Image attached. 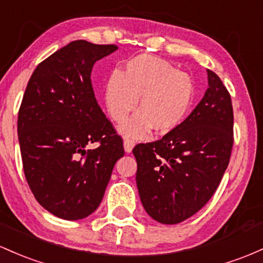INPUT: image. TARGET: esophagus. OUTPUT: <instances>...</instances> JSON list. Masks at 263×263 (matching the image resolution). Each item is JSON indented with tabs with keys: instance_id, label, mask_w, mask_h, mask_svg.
<instances>
[{
	"instance_id": "34e87169",
	"label": "esophagus",
	"mask_w": 263,
	"mask_h": 263,
	"mask_svg": "<svg viewBox=\"0 0 263 263\" xmlns=\"http://www.w3.org/2000/svg\"><path fill=\"white\" fill-rule=\"evenodd\" d=\"M123 146H125L126 152H131L132 148H134V146H135V141L129 140V138H125V141H123Z\"/></svg>"
}]
</instances>
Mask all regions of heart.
I'll return each mask as SVG.
<instances>
[{
    "label": "heart",
    "mask_w": 263,
    "mask_h": 263,
    "mask_svg": "<svg viewBox=\"0 0 263 263\" xmlns=\"http://www.w3.org/2000/svg\"><path fill=\"white\" fill-rule=\"evenodd\" d=\"M141 112L121 126L127 136L142 137L154 127L166 134L182 122L193 97V85L184 72L176 71L158 57L142 54L127 62L121 73L109 77L105 88L109 116L120 122L137 106Z\"/></svg>",
    "instance_id": "b5f03b06"
}]
</instances>
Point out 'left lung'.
<instances>
[{"mask_svg":"<svg viewBox=\"0 0 263 263\" xmlns=\"http://www.w3.org/2000/svg\"><path fill=\"white\" fill-rule=\"evenodd\" d=\"M209 88L190 116L154 142L134 147L141 202L154 220L180 223L217 190L233 146L231 95L211 70Z\"/></svg>","mask_w":263,"mask_h":263,"instance_id":"obj_1","label":"left lung"}]
</instances>
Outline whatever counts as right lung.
<instances>
[{
  "instance_id": "obj_1",
  "label": "right lung",
  "mask_w": 263,
  "mask_h": 263,
  "mask_svg": "<svg viewBox=\"0 0 263 263\" xmlns=\"http://www.w3.org/2000/svg\"><path fill=\"white\" fill-rule=\"evenodd\" d=\"M116 45L72 41L40 63L26 87L17 132L22 166L37 202L57 217L96 211L112 170L125 155L122 137L97 103L91 72ZM96 143L92 150L88 146Z\"/></svg>"
}]
</instances>
